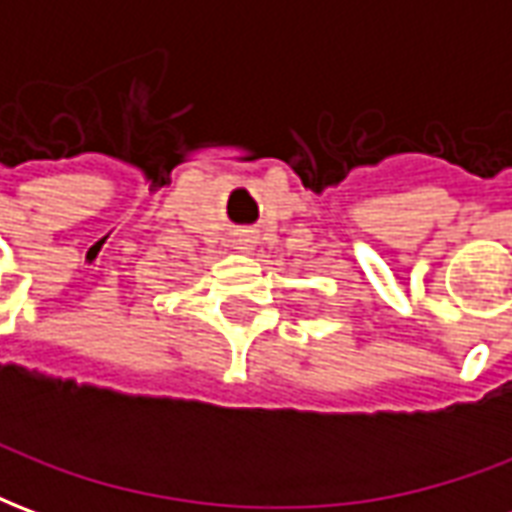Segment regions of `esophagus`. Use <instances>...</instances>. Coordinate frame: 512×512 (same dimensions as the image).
Segmentation results:
<instances>
[{
  "instance_id": "1",
  "label": "esophagus",
  "mask_w": 512,
  "mask_h": 512,
  "mask_svg": "<svg viewBox=\"0 0 512 512\" xmlns=\"http://www.w3.org/2000/svg\"><path fill=\"white\" fill-rule=\"evenodd\" d=\"M241 244H244V246H241V249H246V246H249V238H244V241H241Z\"/></svg>"
}]
</instances>
